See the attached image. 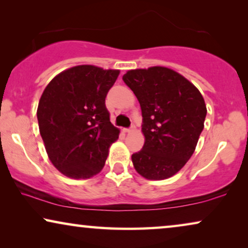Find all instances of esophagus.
<instances>
[{
    "label": "esophagus",
    "mask_w": 248,
    "mask_h": 248,
    "mask_svg": "<svg viewBox=\"0 0 248 248\" xmlns=\"http://www.w3.org/2000/svg\"><path fill=\"white\" fill-rule=\"evenodd\" d=\"M135 130V126L134 125H131L128 128H125V132H127V133H130V132H133Z\"/></svg>",
    "instance_id": "34e87169"
}]
</instances>
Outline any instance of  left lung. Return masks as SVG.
Returning <instances> with one entry per match:
<instances>
[{
	"label": "left lung",
	"mask_w": 248,
	"mask_h": 248,
	"mask_svg": "<svg viewBox=\"0 0 248 248\" xmlns=\"http://www.w3.org/2000/svg\"><path fill=\"white\" fill-rule=\"evenodd\" d=\"M142 110L145 142L132 155L134 168L148 179H166L192 157L204 127L202 94L187 79L162 66L131 70L123 76Z\"/></svg>",
	"instance_id": "obj_1"
}]
</instances>
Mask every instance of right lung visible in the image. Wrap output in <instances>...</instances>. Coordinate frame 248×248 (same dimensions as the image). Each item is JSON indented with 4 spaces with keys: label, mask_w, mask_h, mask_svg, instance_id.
<instances>
[{
    "label": "right lung",
    "mask_w": 248,
    "mask_h": 248,
    "mask_svg": "<svg viewBox=\"0 0 248 248\" xmlns=\"http://www.w3.org/2000/svg\"><path fill=\"white\" fill-rule=\"evenodd\" d=\"M120 71L79 65L63 71L45 88L37 118L52 164L67 177L89 178L103 169L120 130L105 105Z\"/></svg>",
    "instance_id": "right-lung-1"
}]
</instances>
